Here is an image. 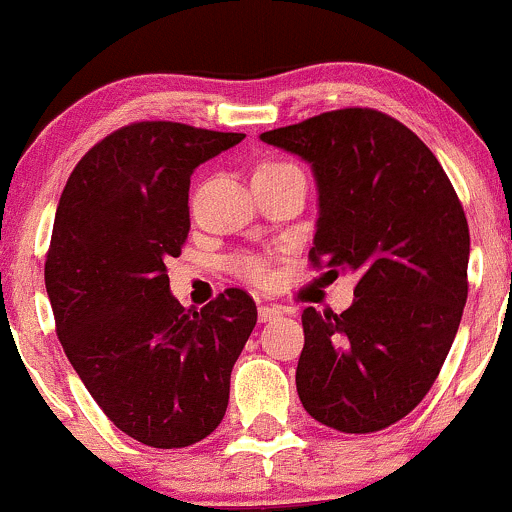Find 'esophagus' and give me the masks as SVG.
<instances>
[{
  "label": "esophagus",
  "mask_w": 512,
  "mask_h": 512,
  "mask_svg": "<svg viewBox=\"0 0 512 512\" xmlns=\"http://www.w3.org/2000/svg\"><path fill=\"white\" fill-rule=\"evenodd\" d=\"M283 315V308H278V305H261L258 308V323H271V320L281 318Z\"/></svg>",
  "instance_id": "34e87169"
}]
</instances>
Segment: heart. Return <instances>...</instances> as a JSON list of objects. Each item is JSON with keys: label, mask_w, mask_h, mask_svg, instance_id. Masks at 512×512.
<instances>
[{"label": "heart", "mask_w": 512, "mask_h": 512, "mask_svg": "<svg viewBox=\"0 0 512 512\" xmlns=\"http://www.w3.org/2000/svg\"><path fill=\"white\" fill-rule=\"evenodd\" d=\"M268 165H288V162H268ZM234 271L239 273L241 278H246V281L256 283V286H266V283L271 281V276H273L268 258L251 256V254L236 258Z\"/></svg>", "instance_id": "1"}]
</instances>
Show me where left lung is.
Here are the masks:
<instances>
[{
    "instance_id": "8db88e82",
    "label": "left lung",
    "mask_w": 512,
    "mask_h": 512,
    "mask_svg": "<svg viewBox=\"0 0 512 512\" xmlns=\"http://www.w3.org/2000/svg\"><path fill=\"white\" fill-rule=\"evenodd\" d=\"M261 140L313 170L310 261L360 276L340 315L303 310L300 402L345 434L387 429L426 397L461 323L471 251L461 202L434 152L379 110H330Z\"/></svg>"
}]
</instances>
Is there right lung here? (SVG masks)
Instances as JSON below:
<instances>
[{"label":"right lung","mask_w":512,"mask_h":512,"mask_svg":"<svg viewBox=\"0 0 512 512\" xmlns=\"http://www.w3.org/2000/svg\"><path fill=\"white\" fill-rule=\"evenodd\" d=\"M244 138L125 125L81 157L59 199L44 268L56 333L105 416L145 446L182 449L217 429L256 325L239 288L184 308L165 266L187 241L192 172Z\"/></svg>","instance_id":"1"}]
</instances>
